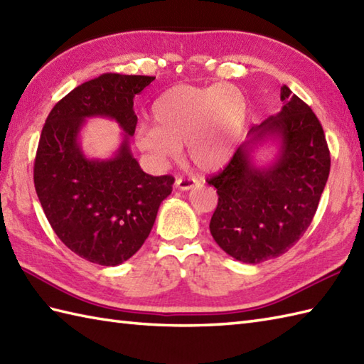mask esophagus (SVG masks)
Segmentation results:
<instances>
[{"label":"esophagus","mask_w":364,"mask_h":364,"mask_svg":"<svg viewBox=\"0 0 364 364\" xmlns=\"http://www.w3.org/2000/svg\"><path fill=\"white\" fill-rule=\"evenodd\" d=\"M175 184H176V188L180 189V191H189V189H192V188H196V186H198V180H196V178H188V176H178L176 178V181H175Z\"/></svg>","instance_id":"1"}]
</instances>
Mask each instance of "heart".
I'll return each instance as SVG.
<instances>
[{
  "instance_id": "b5f03b06",
  "label": "heart",
  "mask_w": 364,
  "mask_h": 364,
  "mask_svg": "<svg viewBox=\"0 0 364 364\" xmlns=\"http://www.w3.org/2000/svg\"><path fill=\"white\" fill-rule=\"evenodd\" d=\"M151 123L136 129L137 149L166 164L188 146L192 164L205 172L223 167L241 144L249 102L233 84H180L164 92L151 107Z\"/></svg>"
}]
</instances>
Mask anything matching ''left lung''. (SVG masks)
<instances>
[{"mask_svg": "<svg viewBox=\"0 0 364 364\" xmlns=\"http://www.w3.org/2000/svg\"><path fill=\"white\" fill-rule=\"evenodd\" d=\"M282 111L252 127L250 139L227 167L208 178L219 202L210 222L223 252L258 264L288 252L318 210L330 173V151L319 119L305 102L282 87ZM267 136L281 141L277 161L267 168L251 162L252 145Z\"/></svg>", "mask_w": 364, "mask_h": 364, "instance_id": "8db88e82", "label": "left lung"}]
</instances>
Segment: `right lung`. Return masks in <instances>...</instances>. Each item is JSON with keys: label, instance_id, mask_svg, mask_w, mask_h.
<instances>
[{"label": "right lung", "instance_id": "right-lung-1", "mask_svg": "<svg viewBox=\"0 0 364 364\" xmlns=\"http://www.w3.org/2000/svg\"><path fill=\"white\" fill-rule=\"evenodd\" d=\"M154 76L103 73L82 82L54 105L34 161V186L51 228L68 249L100 266L129 259L149 237L172 175L145 173L128 139L137 115L133 98ZM89 117L114 118L126 131L111 160H87L77 134Z\"/></svg>", "mask_w": 364, "mask_h": 364}]
</instances>
